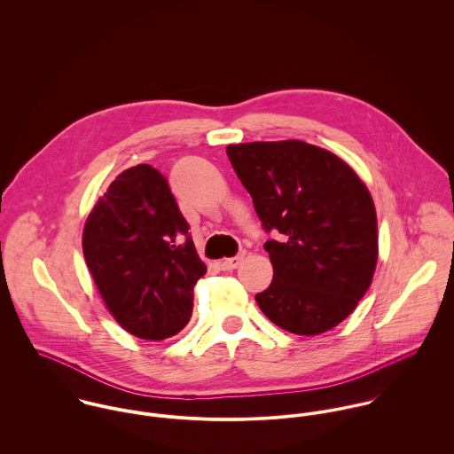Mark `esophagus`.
Wrapping results in <instances>:
<instances>
[{"instance_id": "obj_1", "label": "esophagus", "mask_w": 454, "mask_h": 454, "mask_svg": "<svg viewBox=\"0 0 454 454\" xmlns=\"http://www.w3.org/2000/svg\"><path fill=\"white\" fill-rule=\"evenodd\" d=\"M243 259H245V252L238 254L236 257L222 260V262H220V267H222V270H232V269H236V267L243 262Z\"/></svg>"}]
</instances>
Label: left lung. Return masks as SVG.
I'll list each match as a JSON object with an SVG mask.
<instances>
[{
	"mask_svg": "<svg viewBox=\"0 0 454 454\" xmlns=\"http://www.w3.org/2000/svg\"><path fill=\"white\" fill-rule=\"evenodd\" d=\"M254 199L274 274L255 295L286 332L317 335L346 320L371 286L378 262L372 197L337 155L299 139L227 146Z\"/></svg>",
	"mask_w": 454,
	"mask_h": 454,
	"instance_id": "obj_1",
	"label": "left lung"
}]
</instances>
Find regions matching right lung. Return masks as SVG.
Here are the masks:
<instances>
[{
  "label": "right lung",
  "mask_w": 454,
  "mask_h": 454,
  "mask_svg": "<svg viewBox=\"0 0 454 454\" xmlns=\"http://www.w3.org/2000/svg\"><path fill=\"white\" fill-rule=\"evenodd\" d=\"M168 180L152 166L126 169L90 211L83 257L96 286L128 332L160 340L189 324L206 274Z\"/></svg>",
  "instance_id": "right-lung-1"
}]
</instances>
